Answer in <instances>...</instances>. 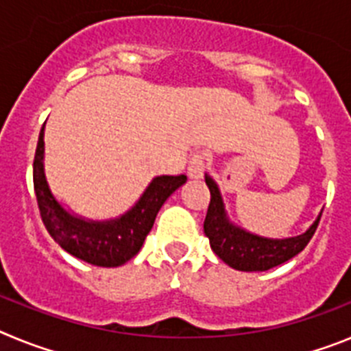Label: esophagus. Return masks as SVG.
<instances>
[{"mask_svg": "<svg viewBox=\"0 0 351 351\" xmlns=\"http://www.w3.org/2000/svg\"><path fill=\"white\" fill-rule=\"evenodd\" d=\"M204 170H206V154L195 153L188 165V176L191 179H200L204 176Z\"/></svg>", "mask_w": 351, "mask_h": 351, "instance_id": "34e87169", "label": "esophagus"}]
</instances>
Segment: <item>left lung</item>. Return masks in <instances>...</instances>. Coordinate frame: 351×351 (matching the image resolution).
<instances>
[{"label":"left lung","instance_id":"obj_1","mask_svg":"<svg viewBox=\"0 0 351 351\" xmlns=\"http://www.w3.org/2000/svg\"><path fill=\"white\" fill-rule=\"evenodd\" d=\"M206 184L209 186L210 202L204 221V234L209 237L210 250L235 271L255 272L288 262L308 246L322 214L304 234L288 239H267L250 234L241 226H235L226 216L223 198L218 184L206 173Z\"/></svg>","mask_w":351,"mask_h":351}]
</instances>
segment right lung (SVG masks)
Returning a JSON list of instances; mask_svg holds the SVG:
<instances>
[{"label": "right lung", "instance_id": "1", "mask_svg": "<svg viewBox=\"0 0 351 351\" xmlns=\"http://www.w3.org/2000/svg\"><path fill=\"white\" fill-rule=\"evenodd\" d=\"M43 154L45 142L42 126L33 161V184L43 225L66 253L98 267H119L137 255L153 228L158 210L188 179L184 173L158 176L128 213L116 219L93 221L71 214L56 200L45 179Z\"/></svg>", "mask_w": 351, "mask_h": 351}]
</instances>
